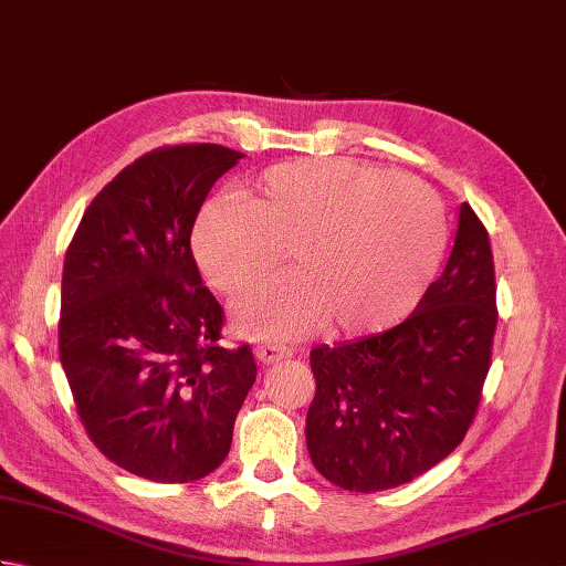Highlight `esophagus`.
Instances as JSON below:
<instances>
[{
  "label": "esophagus",
  "instance_id": "esophagus-1",
  "mask_svg": "<svg viewBox=\"0 0 566 566\" xmlns=\"http://www.w3.org/2000/svg\"><path fill=\"white\" fill-rule=\"evenodd\" d=\"M255 355L262 365H274L280 359H286L292 355V350L286 345H274V343H260L255 347Z\"/></svg>",
  "mask_w": 566,
  "mask_h": 566
}]
</instances>
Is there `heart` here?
<instances>
[{
    "instance_id": "obj_1",
    "label": "heart",
    "mask_w": 566,
    "mask_h": 566,
    "mask_svg": "<svg viewBox=\"0 0 566 566\" xmlns=\"http://www.w3.org/2000/svg\"><path fill=\"white\" fill-rule=\"evenodd\" d=\"M294 274L238 302V326L260 338H298L321 323L377 333L406 318L444 248L438 197L411 175L345 158L292 160L264 170L250 199L201 211L195 255L207 280L238 294L284 258Z\"/></svg>"
}]
</instances>
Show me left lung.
Listing matches in <instances>:
<instances>
[{
    "label": "left lung",
    "mask_w": 566,
    "mask_h": 566,
    "mask_svg": "<svg viewBox=\"0 0 566 566\" xmlns=\"http://www.w3.org/2000/svg\"><path fill=\"white\" fill-rule=\"evenodd\" d=\"M484 223L464 201L452 255L416 311L369 338L311 350V462L331 484L375 494L413 482L467 436L496 333Z\"/></svg>",
    "instance_id": "8db88e82"
}]
</instances>
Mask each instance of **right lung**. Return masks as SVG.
<instances>
[{
  "instance_id": "obj_1",
  "label": "right lung",
  "mask_w": 566,
  "mask_h": 566,
  "mask_svg": "<svg viewBox=\"0 0 566 566\" xmlns=\"http://www.w3.org/2000/svg\"><path fill=\"white\" fill-rule=\"evenodd\" d=\"M245 158L216 143L163 146L124 167L84 211L63 264L57 347L97 450L163 484L211 474L258 377L226 347L191 228L216 179Z\"/></svg>"
}]
</instances>
